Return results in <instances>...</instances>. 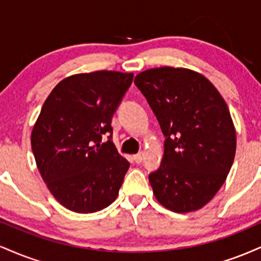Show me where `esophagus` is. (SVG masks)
I'll return each instance as SVG.
<instances>
[{"label":"esophagus","instance_id":"34e87169","mask_svg":"<svg viewBox=\"0 0 261 261\" xmlns=\"http://www.w3.org/2000/svg\"><path fill=\"white\" fill-rule=\"evenodd\" d=\"M134 161H135V163H137V164H140L141 162L143 161V153L142 152H140V153H137V154H134Z\"/></svg>","mask_w":261,"mask_h":261}]
</instances>
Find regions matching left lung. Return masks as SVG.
<instances>
[{"mask_svg":"<svg viewBox=\"0 0 261 261\" xmlns=\"http://www.w3.org/2000/svg\"><path fill=\"white\" fill-rule=\"evenodd\" d=\"M134 82L166 136L160 168L148 175L155 199L178 214L201 208L234 161L236 130L226 101L205 76L188 68H151Z\"/></svg>","mask_w":261,"mask_h":261,"instance_id":"obj_1","label":"left lung"}]
</instances>
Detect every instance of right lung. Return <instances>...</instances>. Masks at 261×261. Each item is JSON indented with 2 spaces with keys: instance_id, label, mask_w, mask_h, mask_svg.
Here are the masks:
<instances>
[{
  "instance_id": "obj_1",
  "label": "right lung",
  "mask_w": 261,
  "mask_h": 261,
  "mask_svg": "<svg viewBox=\"0 0 261 261\" xmlns=\"http://www.w3.org/2000/svg\"><path fill=\"white\" fill-rule=\"evenodd\" d=\"M133 73L95 71L62 80L32 131L41 178L66 208L92 214L115 201L130 163L112 141V118ZM104 134H109L101 143Z\"/></svg>"
}]
</instances>
